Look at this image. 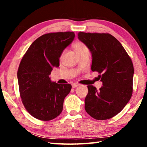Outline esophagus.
<instances>
[{
  "instance_id": "1",
  "label": "esophagus",
  "mask_w": 147,
  "mask_h": 147,
  "mask_svg": "<svg viewBox=\"0 0 147 147\" xmlns=\"http://www.w3.org/2000/svg\"><path fill=\"white\" fill-rule=\"evenodd\" d=\"M80 86L79 84L74 83V84H72V88H76V87H78V86Z\"/></svg>"
}]
</instances>
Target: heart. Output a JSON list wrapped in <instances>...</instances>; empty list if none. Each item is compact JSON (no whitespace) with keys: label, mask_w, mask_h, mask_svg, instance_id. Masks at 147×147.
I'll return each instance as SVG.
<instances>
[{"label":"heart","mask_w":147,"mask_h":147,"mask_svg":"<svg viewBox=\"0 0 147 147\" xmlns=\"http://www.w3.org/2000/svg\"><path fill=\"white\" fill-rule=\"evenodd\" d=\"M87 47H86L85 45H84L83 43H82V42H80V41L76 42V43H74L73 45V49L74 51H75L76 53L80 51H82V50L85 49Z\"/></svg>","instance_id":"1"}]
</instances>
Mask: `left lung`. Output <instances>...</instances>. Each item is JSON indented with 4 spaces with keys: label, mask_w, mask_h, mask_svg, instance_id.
Masks as SVG:
<instances>
[{
    "label": "left lung",
    "mask_w": 147,
    "mask_h": 147,
    "mask_svg": "<svg viewBox=\"0 0 147 147\" xmlns=\"http://www.w3.org/2000/svg\"><path fill=\"white\" fill-rule=\"evenodd\" d=\"M78 39L92 55V71L100 74L102 86L97 90L88 86L85 98L86 112L96 120H106L121 111L132 94V61L115 37L109 34L79 32Z\"/></svg>",
    "instance_id": "8db88e82"
}]
</instances>
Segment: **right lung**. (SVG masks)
Segmentation results:
<instances>
[{
    "label": "right lung",
    "instance_id": "1",
    "mask_svg": "<svg viewBox=\"0 0 147 147\" xmlns=\"http://www.w3.org/2000/svg\"><path fill=\"white\" fill-rule=\"evenodd\" d=\"M74 37L73 32L44 34L32 43L20 63L17 79L22 102L39 120L51 121L63 110L72 86L52 82L49 75L54 67L59 66L62 53Z\"/></svg>",
    "mask_w": 147,
    "mask_h": 147
}]
</instances>
